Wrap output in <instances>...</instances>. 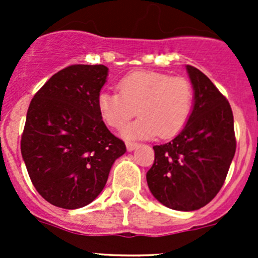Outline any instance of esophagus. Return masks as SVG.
<instances>
[{
	"mask_svg": "<svg viewBox=\"0 0 258 258\" xmlns=\"http://www.w3.org/2000/svg\"><path fill=\"white\" fill-rule=\"evenodd\" d=\"M137 147H139V144H135V142H127V144H126V148H127V151H128V152L136 150Z\"/></svg>",
	"mask_w": 258,
	"mask_h": 258,
	"instance_id": "esophagus-1",
	"label": "esophagus"
}]
</instances>
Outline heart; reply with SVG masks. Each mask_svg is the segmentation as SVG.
Returning a JSON list of instances; mask_svg holds the SVG:
<instances>
[{"mask_svg":"<svg viewBox=\"0 0 258 258\" xmlns=\"http://www.w3.org/2000/svg\"><path fill=\"white\" fill-rule=\"evenodd\" d=\"M119 92L102 91L97 96L101 118L112 128H122L135 114L140 118L123 128L127 140L171 139L183 130L194 101L191 83L183 77L158 72H134L118 82Z\"/></svg>","mask_w":258,"mask_h":258,"instance_id":"heart-1","label":"heart"}]
</instances>
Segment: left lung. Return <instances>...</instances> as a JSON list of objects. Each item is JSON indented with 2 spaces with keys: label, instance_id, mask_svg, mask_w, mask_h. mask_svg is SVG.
Listing matches in <instances>:
<instances>
[{
  "label": "left lung",
  "instance_id": "obj_1",
  "mask_svg": "<svg viewBox=\"0 0 258 258\" xmlns=\"http://www.w3.org/2000/svg\"><path fill=\"white\" fill-rule=\"evenodd\" d=\"M194 105L186 126L172 140L153 146L148 188L163 206L196 211L218 194L236 152L233 114L228 101L205 74L186 66Z\"/></svg>",
  "mask_w": 258,
  "mask_h": 258
}]
</instances>
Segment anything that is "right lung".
<instances>
[{
	"label": "right lung",
	"instance_id": "1",
	"mask_svg": "<svg viewBox=\"0 0 258 258\" xmlns=\"http://www.w3.org/2000/svg\"><path fill=\"white\" fill-rule=\"evenodd\" d=\"M107 76L103 64L69 66L31 101L21 153L35 188L53 206L76 210L91 204L126 152L97 108Z\"/></svg>",
	"mask_w": 258,
	"mask_h": 258
}]
</instances>
